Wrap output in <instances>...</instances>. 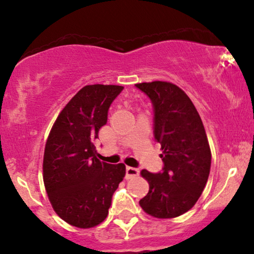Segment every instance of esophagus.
I'll return each instance as SVG.
<instances>
[{"label": "esophagus", "instance_id": "34e87169", "mask_svg": "<svg viewBox=\"0 0 254 254\" xmlns=\"http://www.w3.org/2000/svg\"><path fill=\"white\" fill-rule=\"evenodd\" d=\"M140 170L137 168H131V166H126V179H130L133 177L138 176Z\"/></svg>", "mask_w": 254, "mask_h": 254}]
</instances>
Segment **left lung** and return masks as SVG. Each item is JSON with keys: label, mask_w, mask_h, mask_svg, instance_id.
Returning a JSON list of instances; mask_svg holds the SVG:
<instances>
[{"label": "left lung", "mask_w": 254, "mask_h": 254, "mask_svg": "<svg viewBox=\"0 0 254 254\" xmlns=\"http://www.w3.org/2000/svg\"><path fill=\"white\" fill-rule=\"evenodd\" d=\"M154 109V137L161 144L163 169L142 170L149 192L140 200L145 213L172 218L189 211L199 199L210 172L211 154L195 106L178 86L156 81L135 84Z\"/></svg>", "instance_id": "obj_1"}]
</instances>
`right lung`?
<instances>
[{"mask_svg": "<svg viewBox=\"0 0 254 254\" xmlns=\"http://www.w3.org/2000/svg\"><path fill=\"white\" fill-rule=\"evenodd\" d=\"M124 86L93 84L82 88L59 114L44 152V184L59 216L77 228L105 220L113 193L126 166L96 157L92 141L107 123L111 104Z\"/></svg>", "mask_w": 254, "mask_h": 254, "instance_id": "add662e5", "label": "right lung"}]
</instances>
